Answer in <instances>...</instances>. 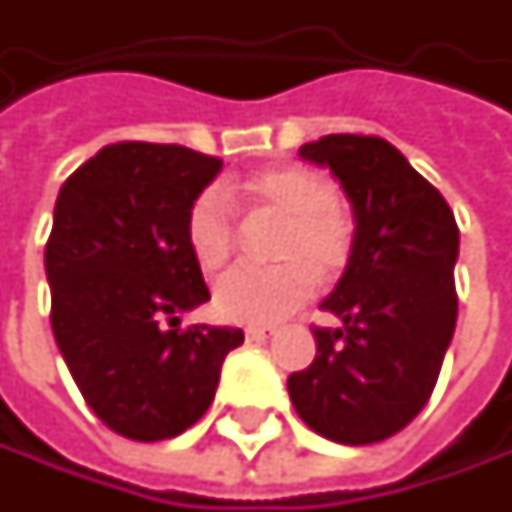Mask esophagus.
<instances>
[{"label":"esophagus","instance_id":"1","mask_svg":"<svg viewBox=\"0 0 512 512\" xmlns=\"http://www.w3.org/2000/svg\"><path fill=\"white\" fill-rule=\"evenodd\" d=\"M245 336L250 342H267L270 336H276V330L273 327H247Z\"/></svg>","mask_w":512,"mask_h":512}]
</instances>
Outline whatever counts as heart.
Here are the masks:
<instances>
[{
	"mask_svg": "<svg viewBox=\"0 0 512 512\" xmlns=\"http://www.w3.org/2000/svg\"><path fill=\"white\" fill-rule=\"evenodd\" d=\"M245 193L287 216L273 267H233L213 287V307L227 322L273 325L305 305L319 279L336 276L353 250V225L342 213L336 185L307 168H270L250 176ZM185 239L196 265L213 273L236 247V225L222 187H205L185 219Z\"/></svg>",
	"mask_w": 512,
	"mask_h": 512,
	"instance_id": "b5f03b06",
	"label": "heart"
}]
</instances>
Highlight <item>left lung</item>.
I'll return each mask as SVG.
<instances>
[{
  "label": "left lung",
  "mask_w": 512,
  "mask_h": 512,
  "mask_svg": "<svg viewBox=\"0 0 512 512\" xmlns=\"http://www.w3.org/2000/svg\"><path fill=\"white\" fill-rule=\"evenodd\" d=\"M299 156L339 179L356 227L322 302L342 327H313L316 359L290 373L287 393L330 442H382L419 416L439 379L459 313V227L442 193L379 136L330 133Z\"/></svg>",
  "instance_id": "obj_1"
}]
</instances>
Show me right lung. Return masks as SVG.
Returning a JSON list of instances; mask_svg holds the SVG:
<instances>
[{
  "label": "right lung",
  "mask_w": 512,
  "mask_h": 512,
  "mask_svg": "<svg viewBox=\"0 0 512 512\" xmlns=\"http://www.w3.org/2000/svg\"><path fill=\"white\" fill-rule=\"evenodd\" d=\"M219 170L222 159L182 145L119 142L70 173L53 207V336L90 410L133 442L199 422L245 342L239 327H179L210 299L185 219Z\"/></svg>",
  "instance_id": "add662e5"
}]
</instances>
